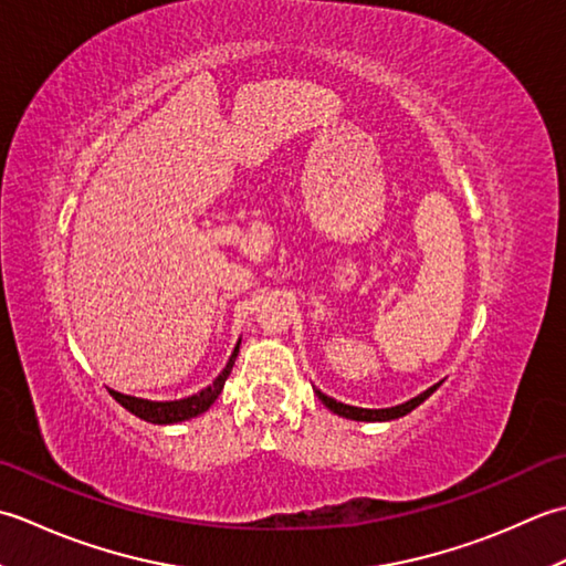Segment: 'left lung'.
Returning a JSON list of instances; mask_svg holds the SVG:
<instances>
[{
  "mask_svg": "<svg viewBox=\"0 0 566 566\" xmlns=\"http://www.w3.org/2000/svg\"><path fill=\"white\" fill-rule=\"evenodd\" d=\"M442 386V380L440 384H434V386H430L428 390H422L420 396H415V398H410V400H406V402H400V406H394V408H378V410H374V408H356V406H347V402H339V400H334V398H329L327 394H322L319 388H313L315 394H317V398L325 402V406L332 410V412H337V415H342V418H347V420H356V422H388V420H398V418H402V415H408V412H412L415 408L420 406V402H424L428 400L437 388Z\"/></svg>",
  "mask_w": 566,
  "mask_h": 566,
  "instance_id": "8db88e82",
  "label": "left lung"
}]
</instances>
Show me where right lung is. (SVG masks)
<instances>
[{"label": "right lung", "mask_w": 566, "mask_h": 566, "mask_svg": "<svg viewBox=\"0 0 566 566\" xmlns=\"http://www.w3.org/2000/svg\"><path fill=\"white\" fill-rule=\"evenodd\" d=\"M239 344H241V339L237 342V347H234L232 356H229L227 366L222 368V374H219L210 386L202 388L200 394H195V396L180 398V400H146V398H136V396H124V394H119V390H112V388H109V394L122 408L136 415V418L154 422V424H176V422H186L190 418H198V415H202L205 410H210L212 402L219 398V394H222L224 380L229 374H232V366L237 361Z\"/></svg>", "instance_id": "1"}]
</instances>
